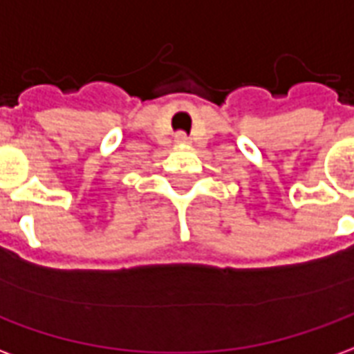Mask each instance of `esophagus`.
<instances>
[{"instance_id":"esophagus-1","label":"esophagus","mask_w":354,"mask_h":354,"mask_svg":"<svg viewBox=\"0 0 354 354\" xmlns=\"http://www.w3.org/2000/svg\"><path fill=\"white\" fill-rule=\"evenodd\" d=\"M174 142L176 144H187V136H185L184 132H178L176 136H174Z\"/></svg>"}]
</instances>
